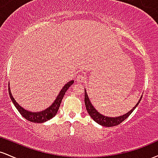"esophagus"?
<instances>
[{
    "instance_id": "esophagus-1",
    "label": "esophagus",
    "mask_w": 158,
    "mask_h": 158,
    "mask_svg": "<svg viewBox=\"0 0 158 158\" xmlns=\"http://www.w3.org/2000/svg\"><path fill=\"white\" fill-rule=\"evenodd\" d=\"M85 79V77L83 74H79V75H78L77 80V81H79V82H82V81H84Z\"/></svg>"
}]
</instances>
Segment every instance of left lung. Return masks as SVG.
I'll return each mask as SVG.
<instances>
[{"mask_svg": "<svg viewBox=\"0 0 158 158\" xmlns=\"http://www.w3.org/2000/svg\"><path fill=\"white\" fill-rule=\"evenodd\" d=\"M142 97H140V99H139L138 102L136 104V106L134 107L130 111H128V113L123 114L122 116H119V117H106V116L99 114V112L96 110V108L92 106L91 102H90L89 98H88V94H87L86 92H85V104L88 114H89L90 117H91L95 122H97L98 124L101 125V126H106V127H112V126H117V125H119V123L123 122V121H124L126 118H128V117H129L130 114L134 111V110H135V108H137V106H138L139 102H140L141 99H142Z\"/></svg>", "mask_w": 158, "mask_h": 158, "instance_id": "8db88e82", "label": "left lung"}]
</instances>
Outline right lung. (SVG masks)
I'll list each match as a JSON object with an SVG mask.
<instances>
[{
    "mask_svg": "<svg viewBox=\"0 0 158 158\" xmlns=\"http://www.w3.org/2000/svg\"><path fill=\"white\" fill-rule=\"evenodd\" d=\"M74 81L71 80L69 82L67 83L66 85H64L62 88V89L61 90V91L59 92V95L56 97V100L54 101V102L50 106L48 107L47 109L44 110H41L40 112H31L29 111V110H25L24 108H23L22 107L20 106L18 102H16L14 99L13 97H12V94H11L10 86H9V94H10V97L11 100L12 101L13 104L15 105V108H17L18 110L19 111V113L21 114L23 117H24L25 119H27V120L30 121V122L32 123H41L46 122V121L49 120V119H52V117H55L56 114H57L58 110H59V106H60L61 100H62L63 97L64 96L65 92L68 90V89L73 84Z\"/></svg>",
    "mask_w": 158,
    "mask_h": 158,
    "instance_id": "obj_1",
    "label": "right lung"
}]
</instances>
